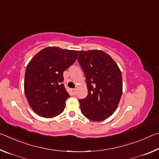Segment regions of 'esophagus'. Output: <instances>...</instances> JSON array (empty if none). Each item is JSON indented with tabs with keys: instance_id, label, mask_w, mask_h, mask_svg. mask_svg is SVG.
<instances>
[{
	"instance_id": "esophagus-1",
	"label": "esophagus",
	"mask_w": 159,
	"mask_h": 159,
	"mask_svg": "<svg viewBox=\"0 0 159 159\" xmlns=\"http://www.w3.org/2000/svg\"><path fill=\"white\" fill-rule=\"evenodd\" d=\"M71 95H76V89H71Z\"/></svg>"
}]
</instances>
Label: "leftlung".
<instances>
[{"mask_svg": "<svg viewBox=\"0 0 159 159\" xmlns=\"http://www.w3.org/2000/svg\"><path fill=\"white\" fill-rule=\"evenodd\" d=\"M79 64L84 71L88 95L79 99L82 114L93 121H102L114 114L123 92L121 71L102 50L79 51Z\"/></svg>", "mask_w": 159, "mask_h": 159, "instance_id": "1", "label": "left lung"}]
</instances>
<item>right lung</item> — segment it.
<instances>
[{
	"label": "right lung",
	"mask_w": 159,
	"mask_h": 159,
	"mask_svg": "<svg viewBox=\"0 0 159 159\" xmlns=\"http://www.w3.org/2000/svg\"><path fill=\"white\" fill-rule=\"evenodd\" d=\"M79 51L47 47L38 52L26 68L25 92L32 110L40 116L52 118L64 111L70 95L63 72L76 60Z\"/></svg>",
	"instance_id": "obj_1"
}]
</instances>
